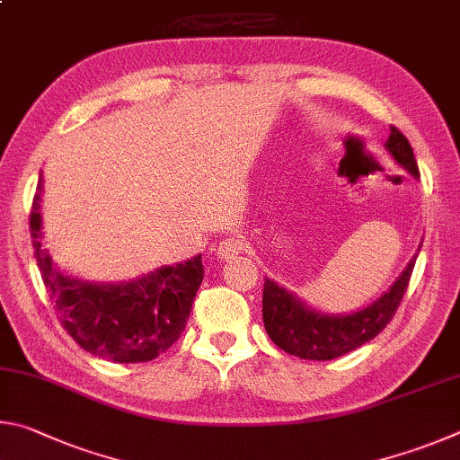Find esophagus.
I'll return each mask as SVG.
<instances>
[{
	"instance_id": "34e87169",
	"label": "esophagus",
	"mask_w": 460,
	"mask_h": 460,
	"mask_svg": "<svg viewBox=\"0 0 460 460\" xmlns=\"http://www.w3.org/2000/svg\"><path fill=\"white\" fill-rule=\"evenodd\" d=\"M243 251H244V243L238 236L224 238L222 243L216 246V254L220 256V259H232V256H236Z\"/></svg>"
}]
</instances>
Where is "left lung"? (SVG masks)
Masks as SVG:
<instances>
[{
	"label": "left lung",
	"instance_id": "1",
	"mask_svg": "<svg viewBox=\"0 0 460 460\" xmlns=\"http://www.w3.org/2000/svg\"><path fill=\"white\" fill-rule=\"evenodd\" d=\"M385 147L392 151L400 165H404L414 177L420 175L414 159L412 145L398 127H390V137ZM416 256L398 277L396 283L385 295H382L367 309H361L353 315L329 317L305 307L293 295L283 291L272 280H264L262 291V319L267 333L280 349L301 359L327 361L349 353L366 341L374 340L392 317L404 296L410 277H412Z\"/></svg>",
	"mask_w": 460,
	"mask_h": 460
}]
</instances>
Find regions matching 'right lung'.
Returning <instances> with one entry per match:
<instances>
[{"label": "right lung", "instance_id": "obj_1", "mask_svg": "<svg viewBox=\"0 0 460 460\" xmlns=\"http://www.w3.org/2000/svg\"><path fill=\"white\" fill-rule=\"evenodd\" d=\"M42 173L31 199L30 234L56 317L80 348L117 364H141L172 348L183 333L204 279L201 254L127 285H88L64 277L42 248Z\"/></svg>", "mask_w": 460, "mask_h": 460}]
</instances>
